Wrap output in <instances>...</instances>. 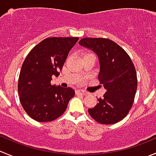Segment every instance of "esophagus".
Wrapping results in <instances>:
<instances>
[{"instance_id": "obj_1", "label": "esophagus", "mask_w": 156, "mask_h": 156, "mask_svg": "<svg viewBox=\"0 0 156 156\" xmlns=\"http://www.w3.org/2000/svg\"><path fill=\"white\" fill-rule=\"evenodd\" d=\"M87 92L84 91V90H76V94H81L83 95V96H85L87 95Z\"/></svg>"}]
</instances>
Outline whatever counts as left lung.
Listing matches in <instances>:
<instances>
[{"instance_id": "1", "label": "left lung", "mask_w": 156, "mask_h": 156, "mask_svg": "<svg viewBox=\"0 0 156 156\" xmlns=\"http://www.w3.org/2000/svg\"><path fill=\"white\" fill-rule=\"evenodd\" d=\"M81 46L92 49L100 60L98 80L106 88L104 98L88 109L92 118L101 124H113L123 120L132 107L137 90L135 66L127 52L106 38L85 37Z\"/></svg>"}]
</instances>
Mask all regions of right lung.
Returning a JSON list of instances; mask_svg holds the SVG:
<instances>
[{
  "instance_id": "add662e5",
  "label": "right lung",
  "mask_w": 156,
  "mask_h": 156,
  "mask_svg": "<svg viewBox=\"0 0 156 156\" xmlns=\"http://www.w3.org/2000/svg\"><path fill=\"white\" fill-rule=\"evenodd\" d=\"M78 37H49L38 43L26 57L18 80L21 105L33 120L50 122L64 113L75 95L71 87L51 84L58 76L68 54Z\"/></svg>"
}]
</instances>
